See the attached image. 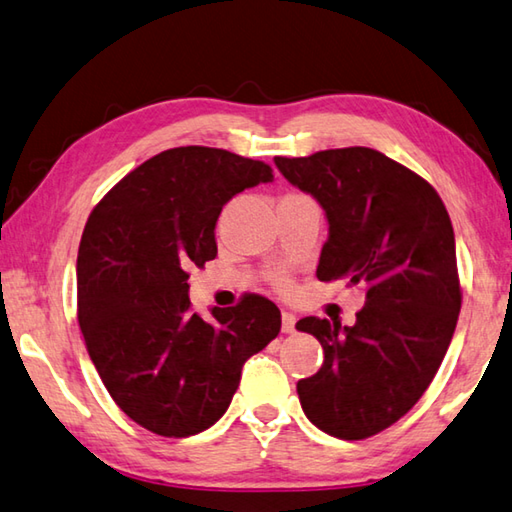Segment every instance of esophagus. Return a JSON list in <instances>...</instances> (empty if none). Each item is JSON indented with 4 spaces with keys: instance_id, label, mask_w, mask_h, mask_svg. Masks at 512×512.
Returning <instances> with one entry per match:
<instances>
[{
    "instance_id": "1",
    "label": "esophagus",
    "mask_w": 512,
    "mask_h": 512,
    "mask_svg": "<svg viewBox=\"0 0 512 512\" xmlns=\"http://www.w3.org/2000/svg\"><path fill=\"white\" fill-rule=\"evenodd\" d=\"M294 327H296V316L289 314V312H283V323H281L283 334H292Z\"/></svg>"
}]
</instances>
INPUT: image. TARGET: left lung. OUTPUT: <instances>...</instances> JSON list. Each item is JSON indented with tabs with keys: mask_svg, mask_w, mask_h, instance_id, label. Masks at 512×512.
<instances>
[{
	"mask_svg": "<svg viewBox=\"0 0 512 512\" xmlns=\"http://www.w3.org/2000/svg\"><path fill=\"white\" fill-rule=\"evenodd\" d=\"M274 162L325 211L318 281L368 289L350 327L316 316L296 323L325 354L321 370L296 383L298 399L318 430L368 439L421 399L455 334L461 287L450 216L426 180L368 147Z\"/></svg>",
	"mask_w": 512,
	"mask_h": 512,
	"instance_id": "8db88e82",
	"label": "left lung"
}]
</instances>
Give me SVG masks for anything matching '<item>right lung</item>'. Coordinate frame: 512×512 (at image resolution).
<instances>
[{"instance_id": "obj_1", "label": "right lung", "mask_w": 512, "mask_h": 512, "mask_svg": "<svg viewBox=\"0 0 512 512\" xmlns=\"http://www.w3.org/2000/svg\"><path fill=\"white\" fill-rule=\"evenodd\" d=\"M272 167L225 149L162 151L124 176L86 220L77 252V321L120 410L160 437H191L223 417L249 356L281 332V310L245 294L191 310L189 269L218 254L216 220Z\"/></svg>"}]
</instances>
